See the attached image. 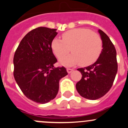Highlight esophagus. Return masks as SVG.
<instances>
[{
	"label": "esophagus",
	"mask_w": 128,
	"mask_h": 128,
	"mask_svg": "<svg viewBox=\"0 0 128 128\" xmlns=\"http://www.w3.org/2000/svg\"><path fill=\"white\" fill-rule=\"evenodd\" d=\"M72 71H73V69H69V68H68V69H67V72H68V74L71 73V72H72Z\"/></svg>",
	"instance_id": "esophagus-1"
}]
</instances>
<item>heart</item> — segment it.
<instances>
[{"label": "heart", "mask_w": 128, "mask_h": 128, "mask_svg": "<svg viewBox=\"0 0 128 128\" xmlns=\"http://www.w3.org/2000/svg\"><path fill=\"white\" fill-rule=\"evenodd\" d=\"M51 49L58 59L72 54L60 60V64L67 66L81 64L88 66L98 59L102 50V41L100 36L87 28H74L64 32L62 40L54 38ZM71 50H70V49Z\"/></svg>", "instance_id": "obj_1"}]
</instances>
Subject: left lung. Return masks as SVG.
Instances as JSON below:
<instances>
[{"instance_id":"obj_1","label":"left lung","mask_w":128,"mask_h":128,"mask_svg":"<svg viewBox=\"0 0 128 128\" xmlns=\"http://www.w3.org/2000/svg\"><path fill=\"white\" fill-rule=\"evenodd\" d=\"M102 40V50L94 64L77 70L82 78L76 84V89L82 97L96 100L104 96L113 85L118 71L116 51L109 37L98 30Z\"/></svg>"}]
</instances>
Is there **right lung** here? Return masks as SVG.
Listing matches in <instances>:
<instances>
[{"mask_svg":"<svg viewBox=\"0 0 128 128\" xmlns=\"http://www.w3.org/2000/svg\"><path fill=\"white\" fill-rule=\"evenodd\" d=\"M56 29L38 27L22 40L14 57V76L28 98L38 104L53 100L59 80L68 75L64 67L55 68L57 59L51 49Z\"/></svg>","mask_w":128,"mask_h":128,"instance_id":"right-lung-1","label":"right lung"}]
</instances>
